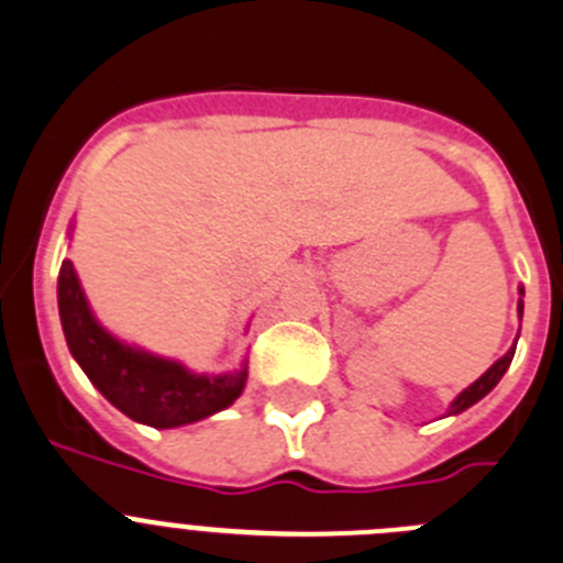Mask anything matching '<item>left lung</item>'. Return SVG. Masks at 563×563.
<instances>
[{
    "label": "left lung",
    "instance_id": "obj_1",
    "mask_svg": "<svg viewBox=\"0 0 563 563\" xmlns=\"http://www.w3.org/2000/svg\"><path fill=\"white\" fill-rule=\"evenodd\" d=\"M519 296H525V290L522 287H519ZM519 321H522V309H525V303H522V298H519ZM514 352H517V343L510 345L508 352H505V357H499L497 363L492 365V368L486 371V374L481 376V379H477V383H472L468 385L466 390H463L461 396H457L455 401H452L450 405V416H455V412H463L466 410V407H472V405H477V401L483 399V396L486 394H492L494 390V385L499 383V379H503V374L505 371H508V365H510V360H514Z\"/></svg>",
    "mask_w": 563,
    "mask_h": 563
}]
</instances>
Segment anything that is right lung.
<instances>
[{"instance_id": "1", "label": "right lung", "mask_w": 563, "mask_h": 563, "mask_svg": "<svg viewBox=\"0 0 563 563\" xmlns=\"http://www.w3.org/2000/svg\"><path fill=\"white\" fill-rule=\"evenodd\" d=\"M58 312L66 345L95 388L139 424L184 427L234 405L247 368L234 374H192L175 360L156 357L122 343L97 323L82 296L75 265L64 260L58 276Z\"/></svg>"}]
</instances>
